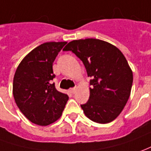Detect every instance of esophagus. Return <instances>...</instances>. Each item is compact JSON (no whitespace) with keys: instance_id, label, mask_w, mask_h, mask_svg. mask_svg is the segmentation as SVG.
<instances>
[{"instance_id":"1","label":"esophagus","mask_w":151,"mask_h":151,"mask_svg":"<svg viewBox=\"0 0 151 151\" xmlns=\"http://www.w3.org/2000/svg\"><path fill=\"white\" fill-rule=\"evenodd\" d=\"M76 88H72V89H70V93H76Z\"/></svg>"}]
</instances>
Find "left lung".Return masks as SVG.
Wrapping results in <instances>:
<instances>
[{
  "label": "left lung",
  "mask_w": 151,
  "mask_h": 151,
  "mask_svg": "<svg viewBox=\"0 0 151 151\" xmlns=\"http://www.w3.org/2000/svg\"><path fill=\"white\" fill-rule=\"evenodd\" d=\"M63 51L76 54L92 78L89 100L81 105L86 117L98 123L113 121L126 105L132 86V71L124 55L115 46L96 38L73 40Z\"/></svg>",
  "instance_id": "left-lung-1"
}]
</instances>
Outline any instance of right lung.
I'll use <instances>...</instances> for the list:
<instances>
[{
  "label": "right lung",
  "mask_w": 151,
  "mask_h": 151,
  "mask_svg": "<svg viewBox=\"0 0 151 151\" xmlns=\"http://www.w3.org/2000/svg\"><path fill=\"white\" fill-rule=\"evenodd\" d=\"M66 42H44L32 50L18 65L13 95L21 113L30 122L47 126L62 116L68 95L55 88L52 64Z\"/></svg>",
  "instance_id": "right-lung-1"
}]
</instances>
